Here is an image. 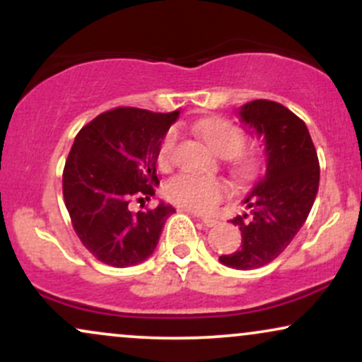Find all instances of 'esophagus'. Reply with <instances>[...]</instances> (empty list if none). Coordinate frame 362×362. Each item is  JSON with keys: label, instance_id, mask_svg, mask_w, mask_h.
Listing matches in <instances>:
<instances>
[{"label": "esophagus", "instance_id": "34e87169", "mask_svg": "<svg viewBox=\"0 0 362 362\" xmlns=\"http://www.w3.org/2000/svg\"><path fill=\"white\" fill-rule=\"evenodd\" d=\"M201 221L204 223V226H207V228H213L218 224V219H214V218H201Z\"/></svg>", "mask_w": 362, "mask_h": 362}]
</instances>
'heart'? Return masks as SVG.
Returning <instances> with one entry per match:
<instances>
[{
  "label": "heart",
  "mask_w": 362,
  "mask_h": 362,
  "mask_svg": "<svg viewBox=\"0 0 362 362\" xmlns=\"http://www.w3.org/2000/svg\"><path fill=\"white\" fill-rule=\"evenodd\" d=\"M201 136L218 155L233 156V168L240 177L252 178L259 173L260 160L253 155H238L243 149L245 134L238 126L226 119H209L199 126ZM180 134L175 127L168 129L156 153V163L161 170H170L175 161ZM228 184L223 178L180 173L165 184V197L170 202L194 213H209L226 197Z\"/></svg>",
  "instance_id": "1"
}]
</instances>
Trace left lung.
I'll return each instance as SVG.
<instances>
[{
  "label": "left lung",
  "instance_id": "8db88e82",
  "mask_svg": "<svg viewBox=\"0 0 362 362\" xmlns=\"http://www.w3.org/2000/svg\"><path fill=\"white\" fill-rule=\"evenodd\" d=\"M238 114L264 139L267 168L245 199L252 214L231 219L242 231V245L219 260L248 271L277 259L301 230L318 192L320 163L306 124L284 105L253 100Z\"/></svg>",
  "mask_w": 362,
  "mask_h": 362
}]
</instances>
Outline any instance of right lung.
<instances>
[{"instance_id": "obj_1", "label": "right lung", "mask_w": 362, "mask_h": 362, "mask_svg": "<svg viewBox=\"0 0 362 362\" xmlns=\"http://www.w3.org/2000/svg\"><path fill=\"white\" fill-rule=\"evenodd\" d=\"M178 110L136 107L102 112L78 132L62 170V195L83 247L112 267L143 262L155 250L172 206L132 213L155 195L156 153ZM143 207V206H141Z\"/></svg>"}]
</instances>
